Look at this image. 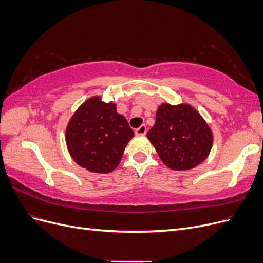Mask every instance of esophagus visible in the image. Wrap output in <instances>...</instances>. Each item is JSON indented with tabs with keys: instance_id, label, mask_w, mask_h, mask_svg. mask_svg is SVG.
<instances>
[{
	"instance_id": "34e87169",
	"label": "esophagus",
	"mask_w": 263,
	"mask_h": 263,
	"mask_svg": "<svg viewBox=\"0 0 263 263\" xmlns=\"http://www.w3.org/2000/svg\"><path fill=\"white\" fill-rule=\"evenodd\" d=\"M146 133H147L146 125H141L138 127V128L135 129V134H136L137 136H142V135H146Z\"/></svg>"
}]
</instances>
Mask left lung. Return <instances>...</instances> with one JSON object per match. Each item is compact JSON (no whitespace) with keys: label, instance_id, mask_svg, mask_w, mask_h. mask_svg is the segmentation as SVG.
<instances>
[{"label":"left lung","instance_id":"left-lung-1","mask_svg":"<svg viewBox=\"0 0 263 263\" xmlns=\"http://www.w3.org/2000/svg\"><path fill=\"white\" fill-rule=\"evenodd\" d=\"M147 137L162 162L172 170H189L208 158L213 135L202 116L187 104H161Z\"/></svg>","mask_w":263,"mask_h":263}]
</instances>
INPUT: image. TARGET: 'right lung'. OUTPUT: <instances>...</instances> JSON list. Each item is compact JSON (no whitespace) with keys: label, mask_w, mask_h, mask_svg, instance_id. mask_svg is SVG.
I'll use <instances>...</instances> for the list:
<instances>
[{"label":"right lung","mask_w":263,"mask_h":263,"mask_svg":"<svg viewBox=\"0 0 263 263\" xmlns=\"http://www.w3.org/2000/svg\"><path fill=\"white\" fill-rule=\"evenodd\" d=\"M134 137L114 103L95 97L78 108L67 126L66 141L73 160L91 172L108 173L118 165Z\"/></svg>","instance_id":"right-lung-1"}]
</instances>
